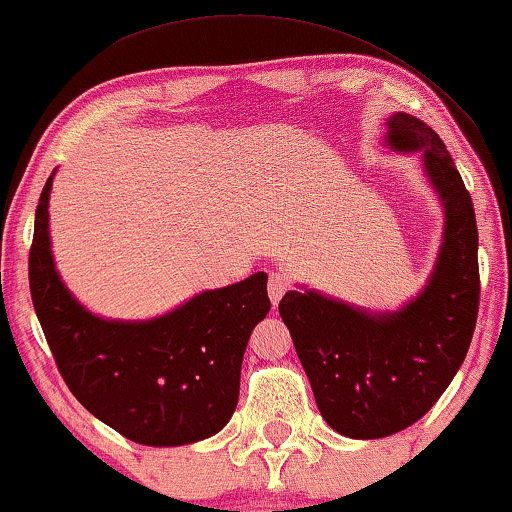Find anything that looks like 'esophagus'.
Here are the masks:
<instances>
[{
	"mask_svg": "<svg viewBox=\"0 0 512 512\" xmlns=\"http://www.w3.org/2000/svg\"><path fill=\"white\" fill-rule=\"evenodd\" d=\"M287 290H290V280H287V276H283V273H271V278H269V297L273 301V306H276L278 301L285 297Z\"/></svg>",
	"mask_w": 512,
	"mask_h": 512,
	"instance_id": "1",
	"label": "esophagus"
}]
</instances>
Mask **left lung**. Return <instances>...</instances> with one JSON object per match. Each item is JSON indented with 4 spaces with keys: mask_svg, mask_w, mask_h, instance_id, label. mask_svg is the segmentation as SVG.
Masks as SVG:
<instances>
[{
    "mask_svg": "<svg viewBox=\"0 0 512 512\" xmlns=\"http://www.w3.org/2000/svg\"><path fill=\"white\" fill-rule=\"evenodd\" d=\"M383 143L392 153H420L443 206L427 285L399 311L373 313L308 287L278 304L322 417L362 441L410 427L448 390L469 352L480 297L473 201L441 136L415 115L394 113Z\"/></svg>",
    "mask_w": 512,
    "mask_h": 512,
    "instance_id": "obj_1",
    "label": "left lung"
}]
</instances>
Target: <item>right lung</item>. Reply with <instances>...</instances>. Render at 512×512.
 <instances>
[{
    "label": "right lung",
    "instance_id": "obj_1",
    "mask_svg": "<svg viewBox=\"0 0 512 512\" xmlns=\"http://www.w3.org/2000/svg\"><path fill=\"white\" fill-rule=\"evenodd\" d=\"M43 185L30 250L34 311L71 394L129 441L176 448L204 441L234 415L241 362L257 322L269 313L266 276L199 292L150 320L90 313L55 269Z\"/></svg>",
    "mask_w": 512,
    "mask_h": 512
}]
</instances>
